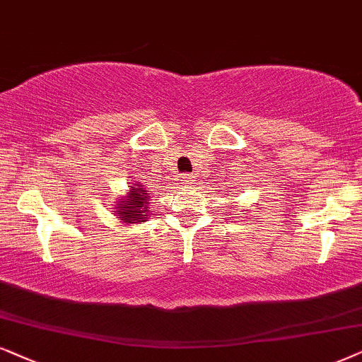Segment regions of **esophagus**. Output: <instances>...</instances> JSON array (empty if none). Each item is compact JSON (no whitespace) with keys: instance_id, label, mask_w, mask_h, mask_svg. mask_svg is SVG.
I'll return each instance as SVG.
<instances>
[{"instance_id":"obj_1","label":"esophagus","mask_w":362,"mask_h":362,"mask_svg":"<svg viewBox=\"0 0 362 362\" xmlns=\"http://www.w3.org/2000/svg\"><path fill=\"white\" fill-rule=\"evenodd\" d=\"M194 182V175L192 173H184V175H180V178H178V184L180 185H189Z\"/></svg>"}]
</instances>
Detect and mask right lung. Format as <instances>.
<instances>
[{
    "label": "right lung",
    "mask_w": 362,
    "mask_h": 362,
    "mask_svg": "<svg viewBox=\"0 0 362 362\" xmlns=\"http://www.w3.org/2000/svg\"><path fill=\"white\" fill-rule=\"evenodd\" d=\"M151 195L147 194V189L141 182L131 184V190L125 197H120L117 204H115V216L124 221V223H141L146 221L148 215L152 214L151 206Z\"/></svg>",
    "instance_id": "1"
}]
</instances>
